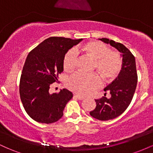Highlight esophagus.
Listing matches in <instances>:
<instances>
[{
	"label": "esophagus",
	"instance_id": "1",
	"mask_svg": "<svg viewBox=\"0 0 153 153\" xmlns=\"http://www.w3.org/2000/svg\"><path fill=\"white\" fill-rule=\"evenodd\" d=\"M74 97L76 98V99H78V100H83L84 99V97L79 96V95H74Z\"/></svg>",
	"mask_w": 153,
	"mask_h": 153
}]
</instances>
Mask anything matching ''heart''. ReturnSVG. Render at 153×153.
Returning a JSON list of instances; mask_svg holds the SVG:
<instances>
[{
  "label": "heart",
  "mask_w": 153,
  "mask_h": 153,
  "mask_svg": "<svg viewBox=\"0 0 153 153\" xmlns=\"http://www.w3.org/2000/svg\"><path fill=\"white\" fill-rule=\"evenodd\" d=\"M78 52L94 60L93 68L96 70L106 82L115 80L120 73L122 59L118 52L111 51L101 42L91 41L78 47ZM77 63V53L74 50L66 52L63 58V68L67 72L75 70ZM101 85V80L97 74L83 75L76 73L68 78L67 86L70 90L80 96H88L97 90Z\"/></svg>",
  "instance_id": "obj_1"
}]
</instances>
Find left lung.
<instances>
[{
    "mask_svg": "<svg viewBox=\"0 0 153 153\" xmlns=\"http://www.w3.org/2000/svg\"><path fill=\"white\" fill-rule=\"evenodd\" d=\"M99 39L117 49L122 57V70L118 77L105 88V96L95 100L96 107L90 112L91 117L95 119L108 121L122 114L130 104L136 90L137 74L135 58L127 47L106 38ZM106 92H109L112 95L110 99L105 97Z\"/></svg>",
    "mask_w": 153,
    "mask_h": 153,
    "instance_id": "left-lung-1",
    "label": "left lung"
}]
</instances>
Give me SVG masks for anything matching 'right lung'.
<instances>
[{
	"label": "right lung",
	"mask_w": 153,
	"mask_h": 153,
	"mask_svg": "<svg viewBox=\"0 0 153 153\" xmlns=\"http://www.w3.org/2000/svg\"><path fill=\"white\" fill-rule=\"evenodd\" d=\"M82 40L52 36L28 54L21 75L19 94L26 112L36 122L51 124L63 116L73 93L64 88L58 94H50L49 90L63 71L65 54Z\"/></svg>",
	"instance_id": "obj_1"
}]
</instances>
